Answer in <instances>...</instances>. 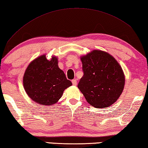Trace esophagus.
<instances>
[{
  "label": "esophagus",
  "instance_id": "1",
  "mask_svg": "<svg viewBox=\"0 0 148 148\" xmlns=\"http://www.w3.org/2000/svg\"><path fill=\"white\" fill-rule=\"evenodd\" d=\"M72 83H73V85L76 86L77 85V79H73Z\"/></svg>",
  "mask_w": 148,
  "mask_h": 148
}]
</instances>
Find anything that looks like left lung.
I'll return each instance as SVG.
<instances>
[{
  "label": "left lung",
  "mask_w": 148,
  "mask_h": 148,
  "mask_svg": "<svg viewBox=\"0 0 148 148\" xmlns=\"http://www.w3.org/2000/svg\"><path fill=\"white\" fill-rule=\"evenodd\" d=\"M84 73L78 84L87 101L95 108H106L119 99L124 90L125 76L119 62L102 50L81 57Z\"/></svg>",
  "instance_id": "left-lung-1"
}]
</instances>
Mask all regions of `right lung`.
<instances>
[{"mask_svg":"<svg viewBox=\"0 0 148 148\" xmlns=\"http://www.w3.org/2000/svg\"><path fill=\"white\" fill-rule=\"evenodd\" d=\"M23 85L32 101L51 106L58 103L72 83L59 67L58 58L52 56L49 60L44 54L29 63L23 77Z\"/></svg>","mask_w":148,"mask_h":148,"instance_id":"obj_1","label":"right lung"}]
</instances>
